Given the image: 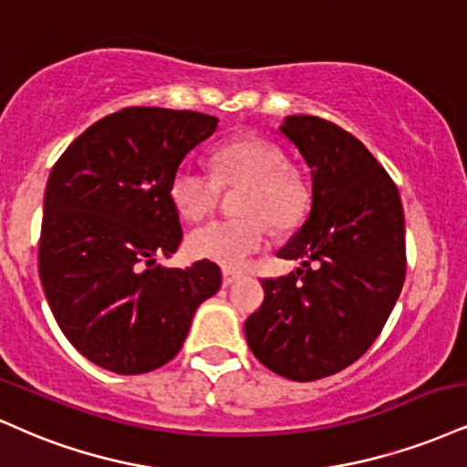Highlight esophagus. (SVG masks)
Masks as SVG:
<instances>
[{
    "label": "esophagus",
    "instance_id": "obj_1",
    "mask_svg": "<svg viewBox=\"0 0 467 467\" xmlns=\"http://www.w3.org/2000/svg\"><path fill=\"white\" fill-rule=\"evenodd\" d=\"M241 278V272H234V269H223V287H230L234 280Z\"/></svg>",
    "mask_w": 467,
    "mask_h": 467
}]
</instances>
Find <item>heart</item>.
Here are the masks:
<instances>
[{"label": "heart", "instance_id": "obj_1", "mask_svg": "<svg viewBox=\"0 0 467 467\" xmlns=\"http://www.w3.org/2000/svg\"><path fill=\"white\" fill-rule=\"evenodd\" d=\"M215 178L198 167L180 165L170 184L176 211L189 222H198L215 209L222 187H244L237 213L244 217L211 222L195 228L187 239L193 258L222 267H241L261 252L269 241V226L294 228L305 215L306 191L291 170L287 156L278 145L258 137L228 141L211 154Z\"/></svg>", "mask_w": 467, "mask_h": 467}]
</instances>
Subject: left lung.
I'll list each match as a JSON object with an SVG mask.
<instances>
[{"label": "left lung", "mask_w": 467, "mask_h": 467, "mask_svg": "<svg viewBox=\"0 0 467 467\" xmlns=\"http://www.w3.org/2000/svg\"><path fill=\"white\" fill-rule=\"evenodd\" d=\"M278 132L311 171V211L276 252L302 267L263 280L245 339L265 368L306 383L355 363L383 330L407 272L404 213L396 184L350 132L313 115L285 117Z\"/></svg>", "instance_id": "1"}]
</instances>
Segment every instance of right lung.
Returning <instances> with one entry per match:
<instances>
[{
	"label": "right lung",
	"instance_id": "1",
	"mask_svg": "<svg viewBox=\"0 0 467 467\" xmlns=\"http://www.w3.org/2000/svg\"><path fill=\"white\" fill-rule=\"evenodd\" d=\"M217 117L134 106L87 128L49 173L38 274L67 339L115 374L171 361L191 319L222 287L215 263L162 267L182 241L176 170Z\"/></svg>",
	"mask_w": 467,
	"mask_h": 467
}]
</instances>
